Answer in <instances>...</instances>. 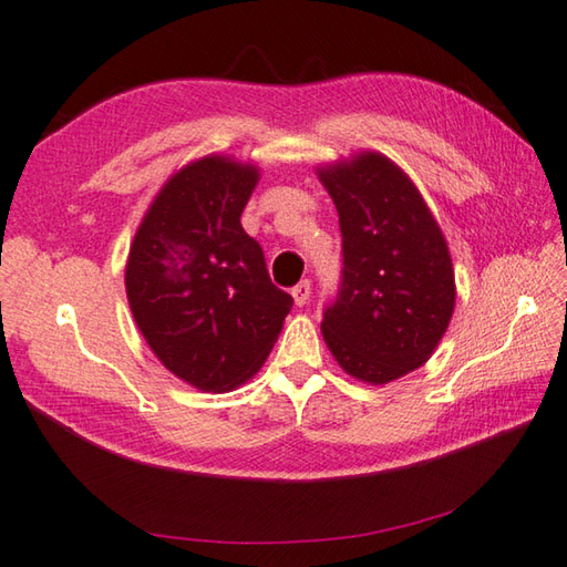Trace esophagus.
I'll return each mask as SVG.
<instances>
[{
  "label": "esophagus",
  "mask_w": 567,
  "mask_h": 567,
  "mask_svg": "<svg viewBox=\"0 0 567 567\" xmlns=\"http://www.w3.org/2000/svg\"><path fill=\"white\" fill-rule=\"evenodd\" d=\"M309 295H312V282H309V280H302V282H297V285L292 287V297H295V305H297V307H302V305H307V299H309Z\"/></svg>",
  "instance_id": "1"
}]
</instances>
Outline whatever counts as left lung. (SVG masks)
I'll return each mask as SVG.
<instances>
[{
    "mask_svg": "<svg viewBox=\"0 0 567 567\" xmlns=\"http://www.w3.org/2000/svg\"><path fill=\"white\" fill-rule=\"evenodd\" d=\"M341 228V290L321 334L353 379L391 383L423 365L454 312L447 240L413 179L381 152L319 166Z\"/></svg>",
    "mask_w": 567,
    "mask_h": 567,
    "instance_id": "obj_1",
    "label": "left lung"
}]
</instances>
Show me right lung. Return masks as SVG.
Instances as JSON below:
<instances>
[{
	"instance_id": "add662e5",
	"label": "right lung",
	"mask_w": 567,
	"mask_h": 567,
	"mask_svg": "<svg viewBox=\"0 0 567 567\" xmlns=\"http://www.w3.org/2000/svg\"><path fill=\"white\" fill-rule=\"evenodd\" d=\"M258 179V166L226 154L188 162L154 196L130 246L135 324L164 369L204 393L252 379L292 309L240 226Z\"/></svg>"
}]
</instances>
